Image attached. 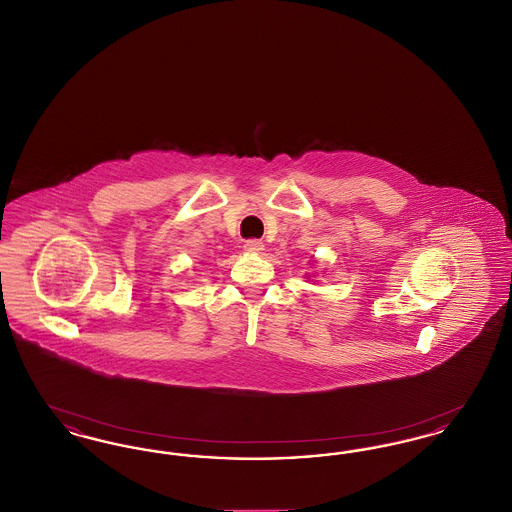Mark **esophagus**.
<instances>
[{
    "mask_svg": "<svg viewBox=\"0 0 512 512\" xmlns=\"http://www.w3.org/2000/svg\"><path fill=\"white\" fill-rule=\"evenodd\" d=\"M263 249H265V245L257 242V240H249L244 244V251L251 253V255H259V253H263Z\"/></svg>",
    "mask_w": 512,
    "mask_h": 512,
    "instance_id": "1",
    "label": "esophagus"
}]
</instances>
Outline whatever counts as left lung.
Here are the masks:
<instances>
[{
  "mask_svg": "<svg viewBox=\"0 0 512 512\" xmlns=\"http://www.w3.org/2000/svg\"><path fill=\"white\" fill-rule=\"evenodd\" d=\"M309 276H311V274H307V278H309Z\"/></svg>",
  "mask_w": 512,
  "mask_h": 512,
  "instance_id": "1",
  "label": "left lung"
}]
</instances>
